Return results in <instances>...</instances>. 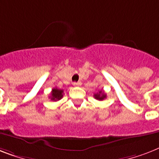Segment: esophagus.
Wrapping results in <instances>:
<instances>
[{
	"instance_id": "34e87169",
	"label": "esophagus",
	"mask_w": 159,
	"mask_h": 159,
	"mask_svg": "<svg viewBox=\"0 0 159 159\" xmlns=\"http://www.w3.org/2000/svg\"><path fill=\"white\" fill-rule=\"evenodd\" d=\"M81 82L80 81H78V82H74L73 85L74 86H80L81 85Z\"/></svg>"
}]
</instances>
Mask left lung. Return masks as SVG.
Here are the masks:
<instances>
[{
	"label": "left lung",
	"instance_id": "1",
	"mask_svg": "<svg viewBox=\"0 0 159 159\" xmlns=\"http://www.w3.org/2000/svg\"><path fill=\"white\" fill-rule=\"evenodd\" d=\"M93 97H94L96 99L99 100V101H102V100H103L104 98H106L107 95H106V93H105L102 91V90H100V91H98V93H94Z\"/></svg>",
	"mask_w": 159,
	"mask_h": 159
}]
</instances>
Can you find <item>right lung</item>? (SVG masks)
Listing matches in <instances>:
<instances>
[{
    "label": "right lung",
    "mask_w": 159,
    "mask_h": 159,
    "mask_svg": "<svg viewBox=\"0 0 159 159\" xmlns=\"http://www.w3.org/2000/svg\"><path fill=\"white\" fill-rule=\"evenodd\" d=\"M63 97V90L59 89L57 88H54L52 90L51 93V100L52 101H58V100L61 99Z\"/></svg>",
    "instance_id": "1"
}]
</instances>
